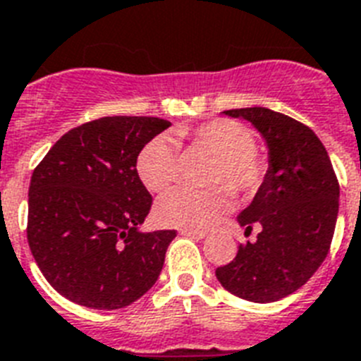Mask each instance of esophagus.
<instances>
[{"mask_svg": "<svg viewBox=\"0 0 361 361\" xmlns=\"http://www.w3.org/2000/svg\"><path fill=\"white\" fill-rule=\"evenodd\" d=\"M181 235L185 237H192V239H204V237L207 235L206 231H198V230H189V228H183V230H180Z\"/></svg>", "mask_w": 361, "mask_h": 361, "instance_id": "obj_1", "label": "esophagus"}]
</instances>
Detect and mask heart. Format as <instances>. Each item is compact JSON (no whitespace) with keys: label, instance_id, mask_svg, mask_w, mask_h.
I'll use <instances>...</instances> for the list:
<instances>
[{"label":"heart","instance_id":"obj_1","mask_svg":"<svg viewBox=\"0 0 361 361\" xmlns=\"http://www.w3.org/2000/svg\"><path fill=\"white\" fill-rule=\"evenodd\" d=\"M181 139L219 157L213 181H226L231 190L250 195L262 185L267 163L257 154L254 135L235 120H211L192 130H178ZM137 174L146 189L161 192L176 180V152L171 137L157 135L146 142L137 157ZM231 196L226 187L195 190L181 187L163 196L155 206V216L163 226L206 230L230 207Z\"/></svg>","mask_w":361,"mask_h":361}]
</instances>
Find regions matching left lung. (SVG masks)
I'll list each match as a JSON object with an SVG mask.
<instances>
[{
    "label": "left lung",
    "instance_id": "1",
    "mask_svg": "<svg viewBox=\"0 0 361 361\" xmlns=\"http://www.w3.org/2000/svg\"><path fill=\"white\" fill-rule=\"evenodd\" d=\"M250 122L265 140L269 169L250 206L237 215L254 243L215 271L222 287L250 302H276L313 276L332 243L339 183L326 148L307 126L267 107L224 111Z\"/></svg>",
    "mask_w": 361,
    "mask_h": 361
}]
</instances>
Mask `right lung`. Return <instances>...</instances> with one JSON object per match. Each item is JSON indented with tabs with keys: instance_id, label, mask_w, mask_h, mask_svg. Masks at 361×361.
Returning a JSON list of instances; mask_svg holds the SVG:
<instances>
[{
	"instance_id": "add662e5",
	"label": "right lung",
	"mask_w": 361,
	"mask_h": 361,
	"mask_svg": "<svg viewBox=\"0 0 361 361\" xmlns=\"http://www.w3.org/2000/svg\"><path fill=\"white\" fill-rule=\"evenodd\" d=\"M169 126L155 116L92 120L64 133L35 169L29 248L64 298L118 310L157 282L176 230L140 231L152 195L137 174V157Z\"/></svg>"
}]
</instances>
